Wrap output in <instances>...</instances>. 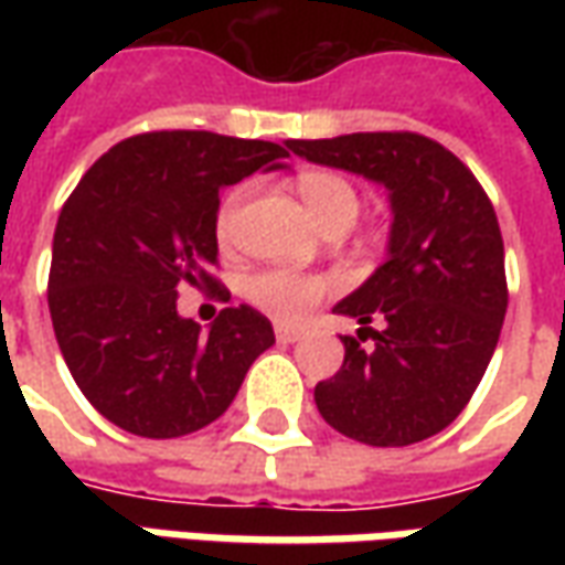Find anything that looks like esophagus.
Returning <instances> with one entry per match:
<instances>
[{
	"label": "esophagus",
	"mask_w": 565,
	"mask_h": 565,
	"mask_svg": "<svg viewBox=\"0 0 565 565\" xmlns=\"http://www.w3.org/2000/svg\"><path fill=\"white\" fill-rule=\"evenodd\" d=\"M299 335H302V332L294 330V327H275V339H278V342H284V344L296 342Z\"/></svg>",
	"instance_id": "1"
}]
</instances>
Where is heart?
I'll return each instance as SVG.
<instances>
[{"instance_id": "b5f03b06", "label": "heart", "mask_w": 565, "mask_h": 565, "mask_svg": "<svg viewBox=\"0 0 565 565\" xmlns=\"http://www.w3.org/2000/svg\"><path fill=\"white\" fill-rule=\"evenodd\" d=\"M296 190L323 230H348L360 214V190L344 174L330 169H308L296 178ZM245 186L223 193L214 214V235L223 247L233 245L238 211L245 205ZM330 294V278L315 271L259 269L245 281L247 302L278 323H299Z\"/></svg>"}]
</instances>
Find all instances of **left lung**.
<instances>
[{
    "label": "left lung",
    "instance_id": "8db88e82",
    "mask_svg": "<svg viewBox=\"0 0 565 565\" xmlns=\"http://www.w3.org/2000/svg\"><path fill=\"white\" fill-rule=\"evenodd\" d=\"M287 148L391 190L387 263L335 306L356 318L363 352L344 335V363L315 387L323 420L342 436L403 448L460 415L497 351L509 308L505 247L484 186L445 145L417 132L290 139ZM384 317L379 333L367 327Z\"/></svg>",
    "mask_w": 565,
    "mask_h": 565
}]
</instances>
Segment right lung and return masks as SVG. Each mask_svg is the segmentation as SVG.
<instances>
[{
  "mask_svg": "<svg viewBox=\"0 0 565 565\" xmlns=\"http://www.w3.org/2000/svg\"><path fill=\"white\" fill-rule=\"evenodd\" d=\"M290 157L284 145L202 129L117 141L60 211L47 308L72 379L111 424L145 438L196 433L230 408L275 344L257 308H223L209 332L178 315L193 287L230 302L217 266L221 186Z\"/></svg>",
  "mask_w": 565,
  "mask_h": 565,
  "instance_id": "1",
  "label": "right lung"
}]
</instances>
